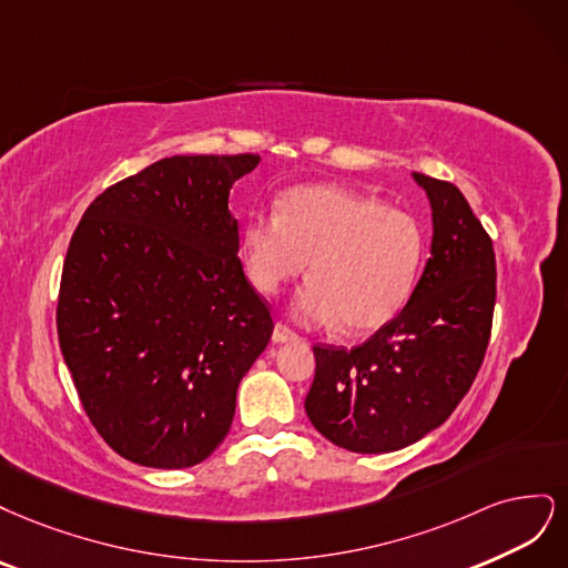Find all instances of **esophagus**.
<instances>
[{"label": "esophagus", "instance_id": "34e87169", "mask_svg": "<svg viewBox=\"0 0 568 568\" xmlns=\"http://www.w3.org/2000/svg\"><path fill=\"white\" fill-rule=\"evenodd\" d=\"M292 339H297V333H292L285 323H276V327H273V342L283 344V342H292Z\"/></svg>", "mask_w": 568, "mask_h": 568}]
</instances>
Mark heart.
Here are the masks:
<instances>
[{
	"mask_svg": "<svg viewBox=\"0 0 568 568\" xmlns=\"http://www.w3.org/2000/svg\"><path fill=\"white\" fill-rule=\"evenodd\" d=\"M250 283L264 295L300 278L292 302L306 325L363 335L394 321L417 285L425 235L415 219L342 186H302L283 197L281 214L254 212L243 229Z\"/></svg>",
	"mask_w": 568,
	"mask_h": 568,
	"instance_id": "heart-1",
	"label": "heart"
}]
</instances>
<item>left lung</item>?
I'll use <instances>...</instances> for the list:
<instances>
[{
  "label": "left lung",
  "instance_id": "1",
  "mask_svg": "<svg viewBox=\"0 0 568 568\" xmlns=\"http://www.w3.org/2000/svg\"><path fill=\"white\" fill-rule=\"evenodd\" d=\"M432 205V257L400 314L354 349L314 346L306 415L327 442L392 453L444 425L490 339L496 252L460 189L413 174Z\"/></svg>",
  "mask_w": 568,
  "mask_h": 568
}]
</instances>
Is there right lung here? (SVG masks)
<instances>
[{"mask_svg": "<svg viewBox=\"0 0 568 568\" xmlns=\"http://www.w3.org/2000/svg\"><path fill=\"white\" fill-rule=\"evenodd\" d=\"M260 155H174L105 189L63 262L59 344L103 442L155 469L224 442L273 333L237 260L229 193Z\"/></svg>", "mask_w": 568, "mask_h": 568, "instance_id": "obj_1", "label": "right lung"}]
</instances>
